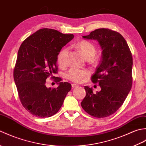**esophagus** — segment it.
Segmentation results:
<instances>
[{
	"mask_svg": "<svg viewBox=\"0 0 146 146\" xmlns=\"http://www.w3.org/2000/svg\"><path fill=\"white\" fill-rule=\"evenodd\" d=\"M71 86H72V88H77V87H78L79 86V85H76V84H71Z\"/></svg>",
	"mask_w": 146,
	"mask_h": 146,
	"instance_id": "esophagus-1",
	"label": "esophagus"
}]
</instances>
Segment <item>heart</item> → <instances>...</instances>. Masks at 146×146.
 Returning <instances> with one entry per match:
<instances>
[{
    "label": "heart",
    "instance_id": "obj_1",
    "mask_svg": "<svg viewBox=\"0 0 146 146\" xmlns=\"http://www.w3.org/2000/svg\"><path fill=\"white\" fill-rule=\"evenodd\" d=\"M76 47L86 59H92L96 53V48L92 43L86 41H80L76 44ZM68 48H63L58 52L57 56V62L61 66H63L66 64V56ZM89 75L88 71L80 70L78 68H71L66 73V78L71 81L75 83H81L83 80Z\"/></svg>",
    "mask_w": 146,
    "mask_h": 146
}]
</instances>
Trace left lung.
<instances>
[{"mask_svg": "<svg viewBox=\"0 0 146 146\" xmlns=\"http://www.w3.org/2000/svg\"><path fill=\"white\" fill-rule=\"evenodd\" d=\"M83 38L96 40L102 49L101 61L92 77L101 90L94 94L92 88L85 86L86 94L81 105L92 116L106 117L119 109L131 91L132 56L125 39L114 31L98 29Z\"/></svg>", "mask_w": 146, "mask_h": 146, "instance_id": "obj_1", "label": "left lung"}]
</instances>
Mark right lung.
<instances>
[{
    "label": "right lung",
    "mask_w": 146,
    "mask_h": 146,
    "mask_svg": "<svg viewBox=\"0 0 146 146\" xmlns=\"http://www.w3.org/2000/svg\"><path fill=\"white\" fill-rule=\"evenodd\" d=\"M74 38L56 30L41 29L22 43L14 70V79L22 105L38 117H49L60 109L71 85L58 82L56 88H48L46 80L56 73L58 52ZM54 77V76H53Z\"/></svg>",
    "instance_id": "1"
}]
</instances>
